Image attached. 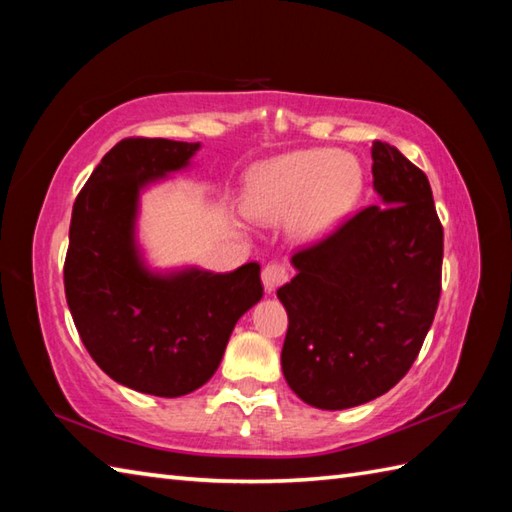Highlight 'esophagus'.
I'll list each match as a JSON object with an SVG mask.
<instances>
[{"label": "esophagus", "mask_w": 512, "mask_h": 512, "mask_svg": "<svg viewBox=\"0 0 512 512\" xmlns=\"http://www.w3.org/2000/svg\"><path fill=\"white\" fill-rule=\"evenodd\" d=\"M288 279H290V270L284 262H270L262 270V281H264V288L268 292H273L279 286H284Z\"/></svg>", "instance_id": "34e87169"}]
</instances>
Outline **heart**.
Returning <instances> with one entry per match:
<instances>
[{"label": "heart", "mask_w": 512, "mask_h": 512, "mask_svg": "<svg viewBox=\"0 0 512 512\" xmlns=\"http://www.w3.org/2000/svg\"><path fill=\"white\" fill-rule=\"evenodd\" d=\"M363 187L358 160L334 149H306L250 169L244 209L262 224L292 217L301 235H319L350 209Z\"/></svg>", "instance_id": "obj_1"}]
</instances>
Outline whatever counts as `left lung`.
I'll return each mask as SVG.
<instances>
[{"instance_id": "1", "label": "left lung", "mask_w": 512, "mask_h": 512, "mask_svg": "<svg viewBox=\"0 0 512 512\" xmlns=\"http://www.w3.org/2000/svg\"><path fill=\"white\" fill-rule=\"evenodd\" d=\"M372 160L383 204L299 248L297 277L277 290L288 312L284 376L319 409L387 394L418 358L440 301L444 231L429 180L380 140Z\"/></svg>"}]
</instances>
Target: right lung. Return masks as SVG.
<instances>
[{
	"label": "right lung",
	"mask_w": 512,
	"mask_h": 512,
	"mask_svg": "<svg viewBox=\"0 0 512 512\" xmlns=\"http://www.w3.org/2000/svg\"><path fill=\"white\" fill-rule=\"evenodd\" d=\"M198 143L123 138L76 195L63 286L85 350L116 383L176 398L220 365L237 319L262 299L259 264L156 277L134 246L138 191L182 169Z\"/></svg>",
	"instance_id": "add662e5"
}]
</instances>
